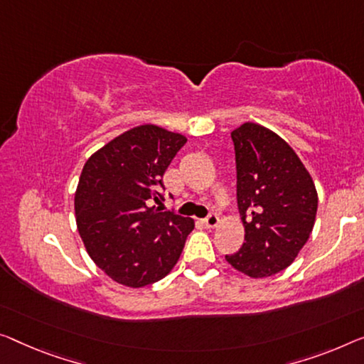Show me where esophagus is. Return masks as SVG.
<instances>
[{
	"label": "esophagus",
	"mask_w": 364,
	"mask_h": 364,
	"mask_svg": "<svg viewBox=\"0 0 364 364\" xmlns=\"http://www.w3.org/2000/svg\"><path fill=\"white\" fill-rule=\"evenodd\" d=\"M204 225L208 227V229H214V227L219 225V215H217L215 213H210V214L204 219Z\"/></svg>",
	"instance_id": "obj_1"
}]
</instances>
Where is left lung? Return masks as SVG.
Returning <instances> with one entry per match:
<instances>
[{"label":"left lung","mask_w":364,"mask_h":364,"mask_svg":"<svg viewBox=\"0 0 364 364\" xmlns=\"http://www.w3.org/2000/svg\"><path fill=\"white\" fill-rule=\"evenodd\" d=\"M230 135L245 242L225 259L250 278H268L289 267L306 245L317 214L316 184L273 130L245 122Z\"/></svg>","instance_id":"left-lung-1"}]
</instances>
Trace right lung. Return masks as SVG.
Returning <instances> with one entry per match:
<instances>
[{"mask_svg": "<svg viewBox=\"0 0 364 364\" xmlns=\"http://www.w3.org/2000/svg\"><path fill=\"white\" fill-rule=\"evenodd\" d=\"M186 137L154 124L127 130L86 161L75 193V215L91 259L129 287L170 273L194 220L151 203L164 200V175Z\"/></svg>", "mask_w": 364, "mask_h": 364, "instance_id": "1", "label": "right lung"}]
</instances>
